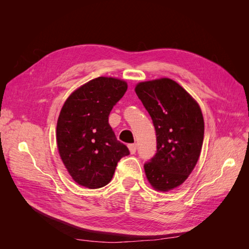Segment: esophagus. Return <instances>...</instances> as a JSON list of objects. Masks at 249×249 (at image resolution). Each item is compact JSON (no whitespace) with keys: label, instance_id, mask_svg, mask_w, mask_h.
I'll return each mask as SVG.
<instances>
[{"label":"esophagus","instance_id":"obj_1","mask_svg":"<svg viewBox=\"0 0 249 249\" xmlns=\"http://www.w3.org/2000/svg\"><path fill=\"white\" fill-rule=\"evenodd\" d=\"M127 147H129V149H130V153H131V154H135V153H136L137 145L135 144V143H132V144H129V145H127Z\"/></svg>","mask_w":249,"mask_h":249}]
</instances>
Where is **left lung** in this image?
<instances>
[{"instance_id": "1", "label": "left lung", "mask_w": 249, "mask_h": 249, "mask_svg": "<svg viewBox=\"0 0 249 249\" xmlns=\"http://www.w3.org/2000/svg\"><path fill=\"white\" fill-rule=\"evenodd\" d=\"M135 91L153 119L157 153L144 164L149 184L166 192L182 185L200 155L205 123L198 104L168 78L141 82Z\"/></svg>"}]
</instances>
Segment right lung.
I'll list each match as a JSON object with an SVG mask.
<instances>
[{
	"instance_id": "obj_1",
	"label": "right lung",
	"mask_w": 249,
	"mask_h": 249,
	"mask_svg": "<svg viewBox=\"0 0 249 249\" xmlns=\"http://www.w3.org/2000/svg\"><path fill=\"white\" fill-rule=\"evenodd\" d=\"M126 89L123 80L99 77L74 90L63 105L57 122V146L67 171L81 186H106L118 161L130 155L109 124L110 112Z\"/></svg>"
}]
</instances>
